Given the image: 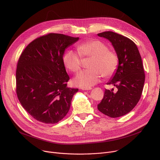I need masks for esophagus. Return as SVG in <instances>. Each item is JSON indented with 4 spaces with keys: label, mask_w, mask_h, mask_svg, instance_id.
Wrapping results in <instances>:
<instances>
[{
    "label": "esophagus",
    "mask_w": 160,
    "mask_h": 160,
    "mask_svg": "<svg viewBox=\"0 0 160 160\" xmlns=\"http://www.w3.org/2000/svg\"><path fill=\"white\" fill-rule=\"evenodd\" d=\"M80 89L82 90H89L92 89V88H84V87H81Z\"/></svg>",
    "instance_id": "obj_1"
}]
</instances>
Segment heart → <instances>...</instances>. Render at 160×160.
Here are the masks:
<instances>
[{
    "instance_id": "obj_1",
    "label": "heart",
    "mask_w": 160,
    "mask_h": 160,
    "mask_svg": "<svg viewBox=\"0 0 160 160\" xmlns=\"http://www.w3.org/2000/svg\"><path fill=\"white\" fill-rule=\"evenodd\" d=\"M76 48L78 52L68 49L62 55V62L66 69L73 73L78 72L82 66V58H90L89 69L75 76L74 82L77 85L88 88L97 84L102 75L109 78L116 73L119 66L118 56L103 42L89 40L79 43Z\"/></svg>"
}]
</instances>
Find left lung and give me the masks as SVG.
I'll return each instance as SVG.
<instances>
[{"label": "left lung", "mask_w": 160, "mask_h": 160, "mask_svg": "<svg viewBox=\"0 0 160 160\" xmlns=\"http://www.w3.org/2000/svg\"><path fill=\"white\" fill-rule=\"evenodd\" d=\"M98 36L109 40L119 58V66L115 75L108 84L115 86L118 90L105 89L98 109L111 118L125 115L139 102L144 87L145 74L141 57L136 44L130 38L111 31Z\"/></svg>", "instance_id": "8db88e82"}]
</instances>
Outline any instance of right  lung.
Here are the masks:
<instances>
[{
    "mask_svg": "<svg viewBox=\"0 0 160 160\" xmlns=\"http://www.w3.org/2000/svg\"><path fill=\"white\" fill-rule=\"evenodd\" d=\"M79 38L49 33L37 38L21 52L16 69V94L26 111L36 120L56 124L69 111L78 88L70 80L62 55Z\"/></svg>",
    "mask_w": 160,
    "mask_h": 160,
    "instance_id": "obj_1",
    "label": "right lung"
}]
</instances>
